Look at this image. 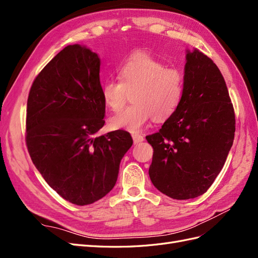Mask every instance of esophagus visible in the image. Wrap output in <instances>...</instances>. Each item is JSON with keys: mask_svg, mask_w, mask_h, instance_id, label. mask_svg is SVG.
<instances>
[{"mask_svg": "<svg viewBox=\"0 0 258 258\" xmlns=\"http://www.w3.org/2000/svg\"><path fill=\"white\" fill-rule=\"evenodd\" d=\"M131 137H132V139H134L135 144H138L140 142H143L144 141V137L141 136V135H139V134H132Z\"/></svg>", "mask_w": 258, "mask_h": 258, "instance_id": "1", "label": "esophagus"}]
</instances>
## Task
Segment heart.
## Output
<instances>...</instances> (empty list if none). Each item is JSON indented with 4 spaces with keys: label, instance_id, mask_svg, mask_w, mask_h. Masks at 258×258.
<instances>
[{
    "label": "heart",
    "instance_id": "obj_1",
    "mask_svg": "<svg viewBox=\"0 0 258 258\" xmlns=\"http://www.w3.org/2000/svg\"><path fill=\"white\" fill-rule=\"evenodd\" d=\"M118 81H106L101 87L104 104L117 112L127 103L131 106L110 119L113 129L141 131L153 117L166 120L178 108L184 93V76L174 68H166L161 61L144 52L131 54L117 71Z\"/></svg>",
    "mask_w": 258,
    "mask_h": 258
}]
</instances>
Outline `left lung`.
Listing matches in <instances>:
<instances>
[{
  "mask_svg": "<svg viewBox=\"0 0 258 258\" xmlns=\"http://www.w3.org/2000/svg\"><path fill=\"white\" fill-rule=\"evenodd\" d=\"M235 111L224 77L205 53L187 50L184 93L158 132L148 170L154 186L176 200L205 194L221 172L233 143Z\"/></svg>",
  "mask_w": 258,
  "mask_h": 258,
  "instance_id": "obj_1",
  "label": "left lung"
}]
</instances>
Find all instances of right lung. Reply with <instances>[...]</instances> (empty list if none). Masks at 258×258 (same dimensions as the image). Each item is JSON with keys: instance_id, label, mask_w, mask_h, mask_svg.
<instances>
[{"instance_id": "obj_1", "label": "right lung", "mask_w": 258, "mask_h": 258, "mask_svg": "<svg viewBox=\"0 0 258 258\" xmlns=\"http://www.w3.org/2000/svg\"><path fill=\"white\" fill-rule=\"evenodd\" d=\"M99 73L96 52L69 45L35 77L28 97L30 157L51 188L76 206L91 205L113 189L134 143L124 130L95 137L105 122Z\"/></svg>"}]
</instances>
